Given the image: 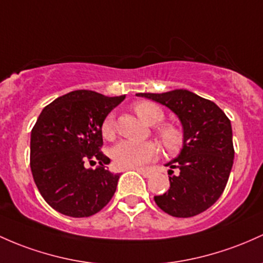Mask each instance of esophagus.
Here are the masks:
<instances>
[{"instance_id": "1", "label": "esophagus", "mask_w": 263, "mask_h": 263, "mask_svg": "<svg viewBox=\"0 0 263 263\" xmlns=\"http://www.w3.org/2000/svg\"><path fill=\"white\" fill-rule=\"evenodd\" d=\"M136 171L138 172V174H141L143 176V177H146V178L151 177V175H152L151 170H148V168H136Z\"/></svg>"}]
</instances>
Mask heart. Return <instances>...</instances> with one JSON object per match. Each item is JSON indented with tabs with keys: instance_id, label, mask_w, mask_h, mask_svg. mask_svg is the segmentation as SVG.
Masks as SVG:
<instances>
[{
	"instance_id": "heart-1",
	"label": "heart",
	"mask_w": 263,
	"mask_h": 263,
	"mask_svg": "<svg viewBox=\"0 0 263 263\" xmlns=\"http://www.w3.org/2000/svg\"><path fill=\"white\" fill-rule=\"evenodd\" d=\"M135 112L147 125H158L163 121L164 115L161 107L148 101H142L135 105ZM157 136L164 148L170 152H176L183 146L184 135L178 126L172 123H164L156 127ZM101 134L106 140H114L116 136V122L114 115H108L101 123ZM158 147L154 142H132L121 141L111 149L112 160L118 168H136L148 163L157 157Z\"/></svg>"
}]
</instances>
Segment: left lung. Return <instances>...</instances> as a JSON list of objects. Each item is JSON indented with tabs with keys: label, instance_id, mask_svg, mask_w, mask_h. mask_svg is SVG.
Listing matches in <instances>:
<instances>
[{
	"label": "left lung",
	"instance_id": "1",
	"mask_svg": "<svg viewBox=\"0 0 263 263\" xmlns=\"http://www.w3.org/2000/svg\"><path fill=\"white\" fill-rule=\"evenodd\" d=\"M175 112L183 127V148L167 163L170 190L155 196L162 211L174 217H193L212 206L224 191L235 149L229 117L212 101L187 89L164 93H137Z\"/></svg>",
	"mask_w": 263,
	"mask_h": 263
}]
</instances>
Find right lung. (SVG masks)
I'll list each match as a JSON object with an SVG mask.
<instances>
[{
  "label": "right lung",
  "instance_id": "right-lung-1",
  "mask_svg": "<svg viewBox=\"0 0 263 263\" xmlns=\"http://www.w3.org/2000/svg\"><path fill=\"white\" fill-rule=\"evenodd\" d=\"M123 100L77 89L42 109L31 132L30 166L43 200L57 212L88 217L114 197L120 174L106 168L101 123ZM86 162L99 166L86 169Z\"/></svg>",
  "mask_w": 263,
  "mask_h": 263
}]
</instances>
